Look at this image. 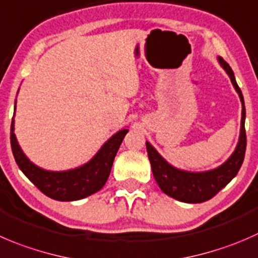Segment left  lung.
<instances>
[{
	"label": "left lung",
	"mask_w": 258,
	"mask_h": 258,
	"mask_svg": "<svg viewBox=\"0 0 258 258\" xmlns=\"http://www.w3.org/2000/svg\"><path fill=\"white\" fill-rule=\"evenodd\" d=\"M218 61L222 68L226 71L231 78L234 89L238 93L242 102V118H241V132H239L238 144L233 154L221 166L208 171H185L170 165L155 147L146 141L147 155H149L150 164H151L152 174L160 189L171 198L184 203H203L213 198L219 190L223 189L232 179L237 175L244 160L246 152V130H244V119H246V108L242 92L237 84L236 78L232 68L223 57L218 56Z\"/></svg>",
	"instance_id": "obj_1"
}]
</instances>
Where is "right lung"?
Returning a JSON list of instances; mask_svg holds the SVG:
<instances>
[{
	"label": "right lung",
	"mask_w": 258,
	"mask_h": 258,
	"mask_svg": "<svg viewBox=\"0 0 258 258\" xmlns=\"http://www.w3.org/2000/svg\"><path fill=\"white\" fill-rule=\"evenodd\" d=\"M16 109V101H15ZM14 117L11 122V149L20 170L30 181L49 198L60 202H73L92 196L103 187L111 172L114 156L128 130L116 132L104 142L99 151L87 164L66 171H49L36 166L27 159L15 136Z\"/></svg>",
	"instance_id": "add662e5"
}]
</instances>
